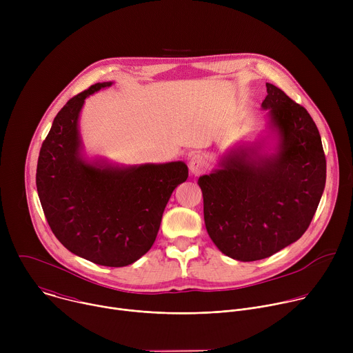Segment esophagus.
Returning <instances> with one entry per match:
<instances>
[{
  "mask_svg": "<svg viewBox=\"0 0 353 353\" xmlns=\"http://www.w3.org/2000/svg\"><path fill=\"white\" fill-rule=\"evenodd\" d=\"M188 166H190V172L194 174V176H198L204 172L205 166H207V161L203 155L199 154H194L190 157V162H188Z\"/></svg>",
  "mask_w": 353,
  "mask_h": 353,
  "instance_id": "34e87169",
  "label": "esophagus"
}]
</instances>
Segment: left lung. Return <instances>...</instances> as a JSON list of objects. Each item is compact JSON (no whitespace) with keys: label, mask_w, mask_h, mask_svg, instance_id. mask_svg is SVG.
<instances>
[{"label":"left lung","mask_w":353,"mask_h":353,"mask_svg":"<svg viewBox=\"0 0 353 353\" xmlns=\"http://www.w3.org/2000/svg\"><path fill=\"white\" fill-rule=\"evenodd\" d=\"M261 108L278 135L275 152H261V143L241 146L198 179L207 232L239 261L267 259L299 240L325 187L321 137L307 110L272 83Z\"/></svg>","instance_id":"1"}]
</instances>
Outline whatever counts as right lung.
I'll list each match as a JSON object with an SVG mask.
<instances>
[{
    "mask_svg": "<svg viewBox=\"0 0 353 353\" xmlns=\"http://www.w3.org/2000/svg\"><path fill=\"white\" fill-rule=\"evenodd\" d=\"M94 83L56 116L37 161L36 185L46 219L71 253L105 267H125L152 247L173 190L187 180L184 162L119 168L82 157L78 120Z\"/></svg>",
    "mask_w": 353,
    "mask_h": 353,
    "instance_id": "add662e5",
    "label": "right lung"
}]
</instances>
